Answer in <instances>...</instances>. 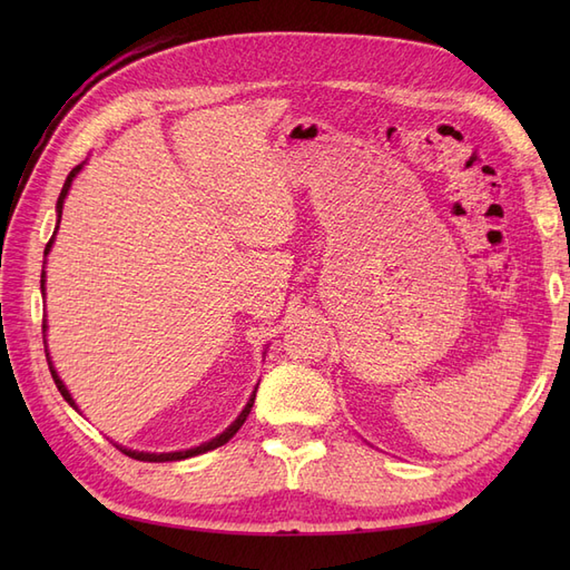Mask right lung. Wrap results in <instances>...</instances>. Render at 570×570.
<instances>
[{"mask_svg": "<svg viewBox=\"0 0 570 570\" xmlns=\"http://www.w3.org/2000/svg\"><path fill=\"white\" fill-rule=\"evenodd\" d=\"M80 168H82V164H78L71 174H68V178H66V183H63V187H61V195H59V199H57V230H59V220H61V212H63V199H66V195H68V189H71V183H73V178L80 174ZM55 230V233H57ZM51 245H55V235H51V239L47 243V247H45V256L49 254V249H51ZM40 289H42V297H45V268H42V281H40ZM45 333H47V321H42V342H45V354H47V364H49V371H51V377H55V383H57V387H59V392H61V396L63 400L71 404L76 411H78V406H76V402H73V396H71V392L66 390V385L61 383V377L57 375V371H55V366H51V358H49V352H47V337H45ZM258 387V385H256ZM256 387H254V392H252V396H249V402H247V406L243 409V413H239V416L223 430L220 435H216L214 440H209V442H204V444H199V446H193V450H185V452H168V454H149V452H135V450H126V446H118L120 452L124 454H128L130 459H137V461H154V463H161V461H183V459H189V456H197V454H204V452H212V450H216V446H220V444H226L239 428H243V423L247 421V416H249V411H252V406H254V396H256Z\"/></svg>", "mask_w": 570, "mask_h": 570, "instance_id": "add662e5", "label": "right lung"}]
</instances>
